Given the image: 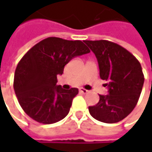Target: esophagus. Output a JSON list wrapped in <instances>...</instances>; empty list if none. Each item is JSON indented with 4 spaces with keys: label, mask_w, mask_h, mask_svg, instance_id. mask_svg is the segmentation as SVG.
<instances>
[{
    "label": "esophagus",
    "mask_w": 152,
    "mask_h": 152,
    "mask_svg": "<svg viewBox=\"0 0 152 152\" xmlns=\"http://www.w3.org/2000/svg\"><path fill=\"white\" fill-rule=\"evenodd\" d=\"M79 91H80L81 93H83V94H85V93H87L89 91H87V90H85V89H83V88H80V89H79Z\"/></svg>",
    "instance_id": "obj_1"
}]
</instances>
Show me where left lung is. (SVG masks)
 Wrapping results in <instances>:
<instances>
[{"instance_id": "obj_1", "label": "left lung", "mask_w": 152, "mask_h": 152, "mask_svg": "<svg viewBox=\"0 0 152 152\" xmlns=\"http://www.w3.org/2000/svg\"><path fill=\"white\" fill-rule=\"evenodd\" d=\"M94 53L99 76L107 81L108 95H99L97 105L89 106L91 115L105 123L119 122L137 106L144 76L137 58L127 49L108 40H84Z\"/></svg>"}]
</instances>
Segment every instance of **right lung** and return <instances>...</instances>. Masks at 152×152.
Masks as SVG:
<instances>
[{
    "label": "right lung",
    "mask_w": 152,
    "mask_h": 152,
    "mask_svg": "<svg viewBox=\"0 0 152 152\" xmlns=\"http://www.w3.org/2000/svg\"><path fill=\"white\" fill-rule=\"evenodd\" d=\"M90 53L81 40L49 37L31 47L15 71L14 90L23 110L34 121L52 124L64 119L77 88L64 90L57 83L64 67L73 58Z\"/></svg>",
    "instance_id": "right-lung-1"
}]
</instances>
